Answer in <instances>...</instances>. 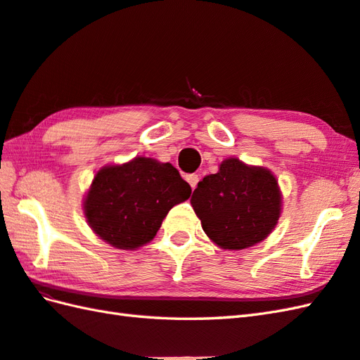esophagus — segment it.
Here are the masks:
<instances>
[{
  "label": "esophagus",
  "instance_id": "esophagus-1",
  "mask_svg": "<svg viewBox=\"0 0 360 360\" xmlns=\"http://www.w3.org/2000/svg\"><path fill=\"white\" fill-rule=\"evenodd\" d=\"M186 179H187V182L190 184V187L195 188L198 186V181H200V176L195 174V173L193 174H187Z\"/></svg>",
  "mask_w": 360,
  "mask_h": 360
}]
</instances>
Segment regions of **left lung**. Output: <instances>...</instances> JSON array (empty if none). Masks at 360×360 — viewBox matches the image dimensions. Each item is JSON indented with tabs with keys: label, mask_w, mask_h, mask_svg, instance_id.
Segmentation results:
<instances>
[{
	"label": "left lung",
	"mask_w": 360,
	"mask_h": 360,
	"mask_svg": "<svg viewBox=\"0 0 360 360\" xmlns=\"http://www.w3.org/2000/svg\"><path fill=\"white\" fill-rule=\"evenodd\" d=\"M190 204L213 244L241 250L272 233L281 215L283 195L269 168L227 158L218 173L198 182Z\"/></svg>",
	"instance_id": "left-lung-1"
}]
</instances>
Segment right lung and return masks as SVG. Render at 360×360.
Here are the masks:
<instances>
[{"instance_id":"add662e5","label":"right lung","mask_w":360,"mask_h":360,"mask_svg":"<svg viewBox=\"0 0 360 360\" xmlns=\"http://www.w3.org/2000/svg\"><path fill=\"white\" fill-rule=\"evenodd\" d=\"M192 187L170 162L136 156L103 165L83 198L86 223L98 238L136 250L155 238L170 209L190 198Z\"/></svg>"}]
</instances>
